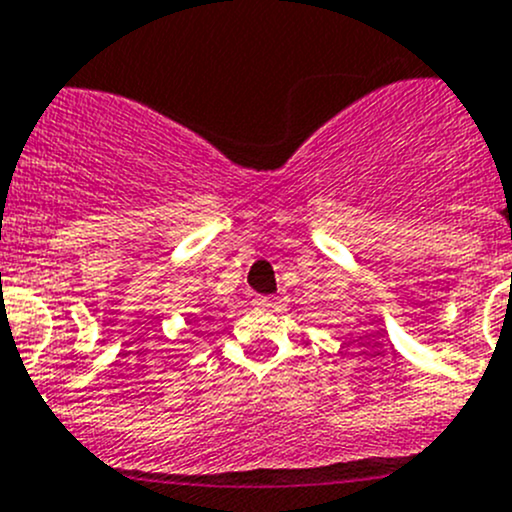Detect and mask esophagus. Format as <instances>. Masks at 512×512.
I'll return each mask as SVG.
<instances>
[{
	"instance_id": "1",
	"label": "esophagus",
	"mask_w": 512,
	"mask_h": 512,
	"mask_svg": "<svg viewBox=\"0 0 512 512\" xmlns=\"http://www.w3.org/2000/svg\"><path fill=\"white\" fill-rule=\"evenodd\" d=\"M252 304H255L257 309H272V307H275V302H272L270 297H255V299H252Z\"/></svg>"
}]
</instances>
